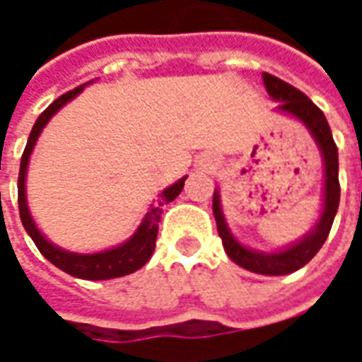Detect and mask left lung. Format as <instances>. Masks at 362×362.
<instances>
[{
  "instance_id": "8db88e82",
  "label": "left lung",
  "mask_w": 362,
  "mask_h": 362,
  "mask_svg": "<svg viewBox=\"0 0 362 362\" xmlns=\"http://www.w3.org/2000/svg\"><path fill=\"white\" fill-rule=\"evenodd\" d=\"M262 79H264L269 98L279 103L275 106V112L298 119L318 145L322 163H324V189H322L320 217L314 223V227L293 244L283 246L279 250L262 252L243 244L230 233L223 207H221L219 188H215L213 192V215H215L219 236L223 238L225 252L236 266L244 267L248 272L259 273V275H287V273H293L306 266L324 246L327 235L332 230L335 213L339 207V163H337V147H335L332 129H329L324 112L320 110L304 93L295 89L288 83L281 81L279 77L262 74Z\"/></svg>"
}]
</instances>
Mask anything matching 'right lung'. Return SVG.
Returning <instances> with one entry per match:
<instances>
[{"label":"right lung","instance_id":"right-lung-1","mask_svg":"<svg viewBox=\"0 0 362 362\" xmlns=\"http://www.w3.org/2000/svg\"><path fill=\"white\" fill-rule=\"evenodd\" d=\"M93 81L79 85L77 89L69 90L66 95H62L56 98L54 103L46 108V110L38 116V119L33 126V132L28 135L27 147L21 158V170H19V213L21 221H23V227L28 233V236L35 240L36 248L40 250L44 258L52 262L54 266L59 267L62 272L69 273L74 277L79 279H89V281H104V279H114V277H124L129 273L137 272L139 267H143L155 252V240H157L158 233V223H160V215H163V205L170 204L176 199V196L180 194L184 188V182L188 176H182L180 180L174 182L173 186L165 188L158 194L157 204H151L145 217L139 223V227L135 230L134 235L127 238L126 243L118 244V246H112L106 250L93 252V254H79V252H69L66 248H62L58 244H54L42 235V230L38 228V225L30 215L27 204V170H28V160L30 155L35 151V145L38 141V137L42 134V129L46 124L54 118V114H58L67 103H71L75 96L79 95L87 85Z\"/></svg>","mask_w":362,"mask_h":362}]
</instances>
